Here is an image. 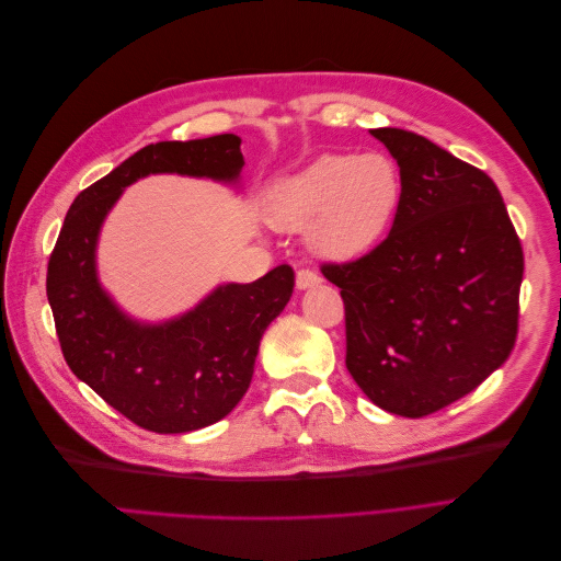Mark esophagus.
<instances>
[{
	"mask_svg": "<svg viewBox=\"0 0 561 561\" xmlns=\"http://www.w3.org/2000/svg\"><path fill=\"white\" fill-rule=\"evenodd\" d=\"M295 283H297V290H309V287H318L322 283V278L311 268H299Z\"/></svg>",
	"mask_w": 561,
	"mask_h": 561,
	"instance_id": "obj_1",
	"label": "esophagus"
}]
</instances>
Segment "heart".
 Listing matches in <instances>:
<instances>
[{
    "label": "heart",
    "mask_w": 561,
    "mask_h": 561,
    "mask_svg": "<svg viewBox=\"0 0 561 561\" xmlns=\"http://www.w3.org/2000/svg\"><path fill=\"white\" fill-rule=\"evenodd\" d=\"M400 201V175L383 154H322L271 190L268 222L307 229L322 260L351 262L375 248Z\"/></svg>",
    "instance_id": "obj_1"
}]
</instances>
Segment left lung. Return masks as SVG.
I'll return each mask as SVG.
<instances>
[{
  "mask_svg": "<svg viewBox=\"0 0 561 561\" xmlns=\"http://www.w3.org/2000/svg\"><path fill=\"white\" fill-rule=\"evenodd\" d=\"M400 165L393 227L322 264L346 309V367L381 410L419 419L478 388L517 339L524 254L499 186L402 128L369 130Z\"/></svg>",
  "mask_w": 561,
  "mask_h": 561,
  "instance_id": "obj_1",
  "label": "left lung"
}]
</instances>
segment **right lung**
<instances>
[{
	"instance_id": "right-lung-1",
	"label": "right lung",
	"mask_w": 561,
	"mask_h": 561,
	"mask_svg": "<svg viewBox=\"0 0 561 561\" xmlns=\"http://www.w3.org/2000/svg\"><path fill=\"white\" fill-rule=\"evenodd\" d=\"M243 163L233 133L147 145L75 198L50 252L46 295L67 365L140 428L192 433L241 402L260 339L293 297L295 271L283 264L254 283L217 285L192 311L142 322L100 285V229L126 186L140 178L178 173L239 184Z\"/></svg>"
}]
</instances>
